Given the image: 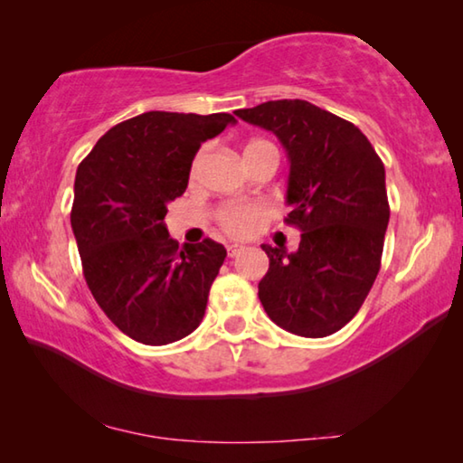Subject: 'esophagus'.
Returning <instances> with one entry per match:
<instances>
[{"label": "esophagus", "mask_w": 463, "mask_h": 463, "mask_svg": "<svg viewBox=\"0 0 463 463\" xmlns=\"http://www.w3.org/2000/svg\"><path fill=\"white\" fill-rule=\"evenodd\" d=\"M242 249H245V247L239 245V242H231V245H226V250H229V257H237Z\"/></svg>", "instance_id": "obj_1"}]
</instances>
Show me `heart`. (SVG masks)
<instances>
[{
  "mask_svg": "<svg viewBox=\"0 0 463 463\" xmlns=\"http://www.w3.org/2000/svg\"><path fill=\"white\" fill-rule=\"evenodd\" d=\"M265 145L269 143H265V140H253V143H249L245 146V151H250V148H257V146H265ZM202 161H203V151L195 155V159L192 163V169H190L192 179L198 177ZM268 214H269L268 208H265L263 203H226V206L218 210V222H221L222 231L226 234H231V237H249V234L255 232L257 226L268 218Z\"/></svg>",
  "mask_w": 463,
  "mask_h": 463,
  "instance_id": "obj_1",
  "label": "heart"
}]
</instances>
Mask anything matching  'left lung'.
<instances>
[{"label":"left lung","mask_w":463,"mask_h":463,"mask_svg":"<svg viewBox=\"0 0 463 463\" xmlns=\"http://www.w3.org/2000/svg\"><path fill=\"white\" fill-rule=\"evenodd\" d=\"M234 114L284 145L286 222L302 231L296 253L261 245L269 257L263 308L294 335H333L357 315L380 271L390 221L383 163L355 124L310 101L276 99Z\"/></svg>","instance_id":"1"}]
</instances>
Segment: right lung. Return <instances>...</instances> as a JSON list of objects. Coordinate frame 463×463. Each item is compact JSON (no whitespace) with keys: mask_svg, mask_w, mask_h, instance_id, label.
I'll return each mask as SVG.
<instances>
[{"mask_svg":"<svg viewBox=\"0 0 463 463\" xmlns=\"http://www.w3.org/2000/svg\"><path fill=\"white\" fill-rule=\"evenodd\" d=\"M234 122L224 112H145L109 128L77 167L71 229L83 276L130 339L167 345L202 323L226 249L213 239L179 249L165 214L200 145Z\"/></svg>","mask_w":463,"mask_h":463,"instance_id":"add662e5","label":"right lung"}]
</instances>
